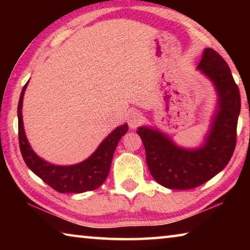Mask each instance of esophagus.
Listing matches in <instances>:
<instances>
[{
  "label": "esophagus",
  "instance_id": "esophagus-1",
  "mask_svg": "<svg viewBox=\"0 0 250 250\" xmlns=\"http://www.w3.org/2000/svg\"><path fill=\"white\" fill-rule=\"evenodd\" d=\"M142 113L138 110H131L129 111L128 115V124L130 125V128H137V126L142 122Z\"/></svg>",
  "mask_w": 250,
  "mask_h": 250
}]
</instances>
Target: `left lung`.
<instances>
[{
  "label": "left lung",
  "instance_id": "1",
  "mask_svg": "<svg viewBox=\"0 0 250 250\" xmlns=\"http://www.w3.org/2000/svg\"><path fill=\"white\" fill-rule=\"evenodd\" d=\"M198 68L214 83L219 96V110L205 145L197 150H185L159 131L145 126L137 131L151 175L167 188L191 189L206 183L227 166L235 151L239 88L225 59L213 48L204 50Z\"/></svg>",
  "mask_w": 250,
  "mask_h": 250
}]
</instances>
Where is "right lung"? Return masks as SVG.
Masks as SVG:
<instances>
[{"instance_id":"obj_1","label":"right lung","mask_w":250,"mask_h":250,"mask_svg":"<svg viewBox=\"0 0 250 250\" xmlns=\"http://www.w3.org/2000/svg\"><path fill=\"white\" fill-rule=\"evenodd\" d=\"M26 86L27 83L21 92L18 107L20 149L26 166L46 184L59 193H83L98 188L107 179L113 153L122 135L128 132V125L113 130L95 153L83 162L70 167L53 166L34 153L24 132L22 104Z\"/></svg>"}]
</instances>
